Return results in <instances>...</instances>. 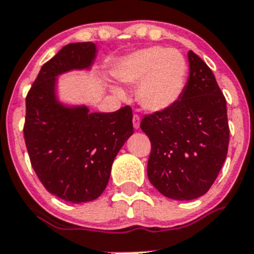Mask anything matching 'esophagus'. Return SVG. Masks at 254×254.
<instances>
[{
	"label": "esophagus",
	"mask_w": 254,
	"mask_h": 254,
	"mask_svg": "<svg viewBox=\"0 0 254 254\" xmlns=\"http://www.w3.org/2000/svg\"><path fill=\"white\" fill-rule=\"evenodd\" d=\"M132 122H133V127L136 129L139 128V125H141V118H139L138 115H134L133 118H132Z\"/></svg>",
	"instance_id": "obj_1"
}]
</instances>
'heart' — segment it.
I'll return each instance as SVG.
<instances>
[{"label": "heart", "mask_w": 254, "mask_h": 254, "mask_svg": "<svg viewBox=\"0 0 254 254\" xmlns=\"http://www.w3.org/2000/svg\"><path fill=\"white\" fill-rule=\"evenodd\" d=\"M187 71V61L180 51L156 46L125 57L117 68V77L123 83L141 82L137 89L141 106L151 112H161L181 98ZM115 92L125 95L120 88H115Z\"/></svg>", "instance_id": "heart-1"}]
</instances>
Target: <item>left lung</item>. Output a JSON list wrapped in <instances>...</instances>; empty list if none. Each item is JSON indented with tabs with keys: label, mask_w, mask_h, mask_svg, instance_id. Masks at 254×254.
<instances>
[{
	"label": "left lung",
	"mask_w": 254,
	"mask_h": 254,
	"mask_svg": "<svg viewBox=\"0 0 254 254\" xmlns=\"http://www.w3.org/2000/svg\"><path fill=\"white\" fill-rule=\"evenodd\" d=\"M188 62L190 76L180 100L141 122L151 141L149 182L177 201L208 192L226 161L229 142L226 98L213 72L193 51Z\"/></svg>",
	"instance_id": "obj_1"
}]
</instances>
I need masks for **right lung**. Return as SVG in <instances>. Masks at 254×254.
Returning <instances> with one entry per match:
<instances>
[{
  "mask_svg": "<svg viewBox=\"0 0 254 254\" xmlns=\"http://www.w3.org/2000/svg\"><path fill=\"white\" fill-rule=\"evenodd\" d=\"M96 53L92 42L64 46L43 64L26 97L23 134L31 165L48 192L71 203L102 194L118 151L133 133L129 106L91 113L57 98V76L91 68Z\"/></svg>",
  "mask_w": 254,
  "mask_h": 254,
  "instance_id": "right-lung-1",
  "label": "right lung"
}]
</instances>
